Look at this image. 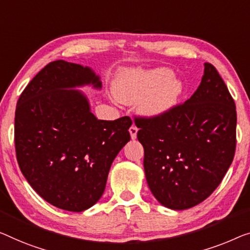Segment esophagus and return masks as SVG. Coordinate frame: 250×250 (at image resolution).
<instances>
[{
    "label": "esophagus",
    "mask_w": 250,
    "mask_h": 250,
    "mask_svg": "<svg viewBox=\"0 0 250 250\" xmlns=\"http://www.w3.org/2000/svg\"><path fill=\"white\" fill-rule=\"evenodd\" d=\"M129 132H130V137H131L132 140H135L137 138V132H138V128L136 125H131L129 129Z\"/></svg>",
    "instance_id": "esophagus-1"
}]
</instances>
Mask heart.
I'll return each instance as SVG.
<instances>
[{"mask_svg": "<svg viewBox=\"0 0 250 250\" xmlns=\"http://www.w3.org/2000/svg\"><path fill=\"white\" fill-rule=\"evenodd\" d=\"M172 69H128L117 78L113 93L125 104L138 103L141 115L149 119L168 114L183 94V82L173 76Z\"/></svg>", "mask_w": 250, "mask_h": 250, "instance_id": "heart-1", "label": "heart"}]
</instances>
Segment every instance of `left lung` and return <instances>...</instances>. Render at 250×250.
<instances>
[{
  "mask_svg": "<svg viewBox=\"0 0 250 250\" xmlns=\"http://www.w3.org/2000/svg\"><path fill=\"white\" fill-rule=\"evenodd\" d=\"M136 125L147 184L172 210H186L210 196L232 163L236 105L208 62L191 99L162 118L136 119Z\"/></svg>",
  "mask_w": 250,
  "mask_h": 250,
  "instance_id": "obj_1",
  "label": "left lung"
}]
</instances>
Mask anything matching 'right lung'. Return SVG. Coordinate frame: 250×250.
Wrapping results in <instances>:
<instances>
[{
    "instance_id": "obj_1",
    "label": "right lung",
    "mask_w": 250,
    "mask_h": 250,
    "mask_svg": "<svg viewBox=\"0 0 250 250\" xmlns=\"http://www.w3.org/2000/svg\"><path fill=\"white\" fill-rule=\"evenodd\" d=\"M102 88L91 67L65 61L40 70L19 98L14 143L22 174L44 201L66 211L94 206L110 167L130 140L129 117L99 120L77 87Z\"/></svg>"
}]
</instances>
